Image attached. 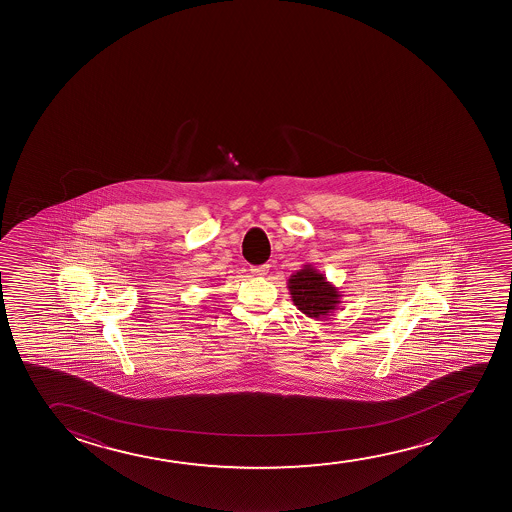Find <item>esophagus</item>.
<instances>
[{"label": "esophagus", "instance_id": "1", "mask_svg": "<svg viewBox=\"0 0 512 512\" xmlns=\"http://www.w3.org/2000/svg\"><path fill=\"white\" fill-rule=\"evenodd\" d=\"M251 272H253L254 275H258V277H265L266 273H268V266H253V268H251Z\"/></svg>", "mask_w": 512, "mask_h": 512}]
</instances>
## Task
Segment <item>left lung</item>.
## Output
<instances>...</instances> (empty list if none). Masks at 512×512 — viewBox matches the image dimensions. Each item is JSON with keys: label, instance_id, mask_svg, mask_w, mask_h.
<instances>
[{"label": "left lung", "instance_id": "8db88e82", "mask_svg": "<svg viewBox=\"0 0 512 512\" xmlns=\"http://www.w3.org/2000/svg\"><path fill=\"white\" fill-rule=\"evenodd\" d=\"M287 289L296 308L315 321L329 319L341 303L338 287L310 263L287 279Z\"/></svg>", "mask_w": 512, "mask_h": 512}]
</instances>
